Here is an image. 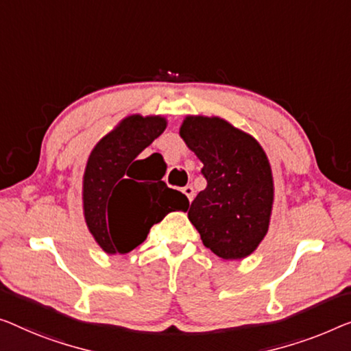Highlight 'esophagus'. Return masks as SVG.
Masks as SVG:
<instances>
[{
  "instance_id": "obj_1",
  "label": "esophagus",
  "mask_w": 351,
  "mask_h": 351,
  "mask_svg": "<svg viewBox=\"0 0 351 351\" xmlns=\"http://www.w3.org/2000/svg\"><path fill=\"white\" fill-rule=\"evenodd\" d=\"M182 193H184V195L189 198V202H192L193 200V197H195V191H193V187L192 186H186V187H182Z\"/></svg>"
}]
</instances>
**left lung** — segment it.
I'll list each match as a JSON object with an SVG mask.
<instances>
[{"mask_svg": "<svg viewBox=\"0 0 351 351\" xmlns=\"http://www.w3.org/2000/svg\"><path fill=\"white\" fill-rule=\"evenodd\" d=\"M180 135L203 162L206 189L189 208L203 244L223 260H241L268 232L273 173L257 140L221 118L187 117Z\"/></svg>", "mask_w": 351, "mask_h": 351, "instance_id": "8db88e82", "label": "left lung"}]
</instances>
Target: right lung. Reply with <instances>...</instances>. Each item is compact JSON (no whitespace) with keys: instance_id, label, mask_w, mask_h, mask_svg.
<instances>
[{"instance_id":"add662e5","label":"right lung","mask_w":351,"mask_h":351,"mask_svg":"<svg viewBox=\"0 0 351 351\" xmlns=\"http://www.w3.org/2000/svg\"><path fill=\"white\" fill-rule=\"evenodd\" d=\"M160 117L123 119L91 151L83 176L85 221L107 254H128L149 228L171 211H186L189 200L162 180L145 175L138 154L165 130Z\"/></svg>"}]
</instances>
